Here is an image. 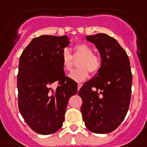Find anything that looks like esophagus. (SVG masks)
<instances>
[{"instance_id":"obj_1","label":"esophagus","mask_w":147,"mask_h":147,"mask_svg":"<svg viewBox=\"0 0 147 147\" xmlns=\"http://www.w3.org/2000/svg\"><path fill=\"white\" fill-rule=\"evenodd\" d=\"M82 86V84H80V83L78 84V90H79V89L81 88Z\"/></svg>"}]
</instances>
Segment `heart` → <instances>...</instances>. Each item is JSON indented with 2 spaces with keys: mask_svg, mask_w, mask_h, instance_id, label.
I'll list each match as a JSON object with an SVG mask.
<instances>
[{
  "mask_svg": "<svg viewBox=\"0 0 147 147\" xmlns=\"http://www.w3.org/2000/svg\"><path fill=\"white\" fill-rule=\"evenodd\" d=\"M74 58L81 57L78 61V68L74 69L69 75V78L76 82H82L88 78V71L91 73H96L100 69L101 61L98 56L94 55L93 50L86 44L81 43L74 47ZM62 68L65 71H69L72 65L73 57L69 51L65 49L61 55Z\"/></svg>",
  "mask_w": 147,
  "mask_h": 147,
  "instance_id": "heart-1",
  "label": "heart"
}]
</instances>
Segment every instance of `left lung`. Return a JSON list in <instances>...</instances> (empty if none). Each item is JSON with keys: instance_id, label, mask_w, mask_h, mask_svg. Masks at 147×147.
<instances>
[{"instance_id": "1", "label": "left lung", "mask_w": 147, "mask_h": 147, "mask_svg": "<svg viewBox=\"0 0 147 147\" xmlns=\"http://www.w3.org/2000/svg\"><path fill=\"white\" fill-rule=\"evenodd\" d=\"M86 40L99 51L101 66L78 91L82 99V118L92 133H111L128 112L132 87L130 63L126 52L113 38L96 34L86 36Z\"/></svg>"}]
</instances>
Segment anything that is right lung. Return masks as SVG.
Returning <instances> with one entry per match:
<instances>
[{
  "instance_id": "right-lung-1",
  "label": "right lung",
  "mask_w": 147,
  "mask_h": 147,
  "mask_svg": "<svg viewBox=\"0 0 147 147\" xmlns=\"http://www.w3.org/2000/svg\"><path fill=\"white\" fill-rule=\"evenodd\" d=\"M67 35H41L31 40L19 61L18 107L21 116L34 132L49 135L63 124L69 98L78 84L66 77L61 52L70 43ZM59 86L54 90L51 85Z\"/></svg>"
}]
</instances>
